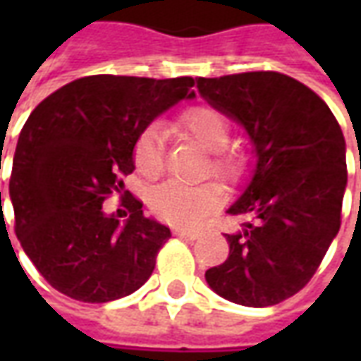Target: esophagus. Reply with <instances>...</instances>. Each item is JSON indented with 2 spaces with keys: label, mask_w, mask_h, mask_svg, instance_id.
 Segmentation results:
<instances>
[{
  "label": "esophagus",
  "mask_w": 361,
  "mask_h": 361,
  "mask_svg": "<svg viewBox=\"0 0 361 361\" xmlns=\"http://www.w3.org/2000/svg\"><path fill=\"white\" fill-rule=\"evenodd\" d=\"M173 234L180 235V238H185V240H197L201 235V232H197V230H185V228H176Z\"/></svg>",
  "instance_id": "esophagus-1"
}]
</instances>
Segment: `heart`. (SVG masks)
I'll return each mask as SVG.
<instances>
[{
  "instance_id": "heart-1",
  "label": "heart",
  "mask_w": 361,
  "mask_h": 361,
  "mask_svg": "<svg viewBox=\"0 0 361 361\" xmlns=\"http://www.w3.org/2000/svg\"><path fill=\"white\" fill-rule=\"evenodd\" d=\"M178 126L209 152L204 173L219 178L228 185H235L247 173V158L243 152L228 147L232 123L224 111L209 104H197L183 110L178 118ZM133 166L145 180H158L164 172V142L162 129L157 123L145 127L137 135L131 150ZM224 201V191L214 181H203L185 185L168 181L149 193L150 211L158 219L178 226H195L212 212H216Z\"/></svg>"
}]
</instances>
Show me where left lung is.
<instances>
[{
	"label": "left lung",
	"mask_w": 361,
	"mask_h": 361,
	"mask_svg": "<svg viewBox=\"0 0 361 361\" xmlns=\"http://www.w3.org/2000/svg\"><path fill=\"white\" fill-rule=\"evenodd\" d=\"M209 102L240 121L257 152L251 183L228 214L230 255L204 272L209 286L240 305L267 307L298 294L341 228L346 142L310 87L279 71L197 79Z\"/></svg>",
	"instance_id": "8db88e82"
}]
</instances>
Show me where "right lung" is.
Listing matches in <instances>:
<instances>
[{"label": "right lung", "instance_id": "obj_1", "mask_svg": "<svg viewBox=\"0 0 361 361\" xmlns=\"http://www.w3.org/2000/svg\"><path fill=\"white\" fill-rule=\"evenodd\" d=\"M193 85V77L89 75L51 92L28 116L9 195L15 234L51 288L104 303L149 280L172 234L142 214V201L121 191L123 178L135 170L137 135L178 100L195 96ZM116 190L126 223L118 222L122 214L108 217L102 209Z\"/></svg>", "mask_w": 361, "mask_h": 361}]
</instances>
